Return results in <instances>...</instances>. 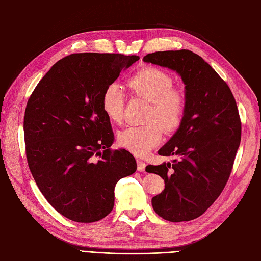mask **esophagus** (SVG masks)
Listing matches in <instances>:
<instances>
[{
	"instance_id": "obj_1",
	"label": "esophagus",
	"mask_w": 261,
	"mask_h": 261,
	"mask_svg": "<svg viewBox=\"0 0 261 261\" xmlns=\"http://www.w3.org/2000/svg\"><path fill=\"white\" fill-rule=\"evenodd\" d=\"M137 170L139 172H145L146 170V163L141 160H137Z\"/></svg>"
}]
</instances>
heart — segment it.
I'll return each mask as SVG.
<instances>
[{
	"mask_svg": "<svg viewBox=\"0 0 261 261\" xmlns=\"http://www.w3.org/2000/svg\"><path fill=\"white\" fill-rule=\"evenodd\" d=\"M132 93L150 101L146 121L143 126H128L117 134V143L138 156L146 155L160 143L163 129L172 132L177 128L183 118L186 99L184 93L172 88L170 74L155 67L143 68L127 81ZM125 92L116 84L107 86L101 98V108L113 123H121L124 114Z\"/></svg>",
	"mask_w": 261,
	"mask_h": 261,
	"instance_id": "1",
	"label": "heart"
}]
</instances>
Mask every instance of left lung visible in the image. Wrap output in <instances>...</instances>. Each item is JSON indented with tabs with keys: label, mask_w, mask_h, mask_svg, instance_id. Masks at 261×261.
Wrapping results in <instances>:
<instances>
[{
	"label": "left lung",
	"mask_w": 261,
	"mask_h": 261,
	"mask_svg": "<svg viewBox=\"0 0 261 261\" xmlns=\"http://www.w3.org/2000/svg\"><path fill=\"white\" fill-rule=\"evenodd\" d=\"M146 63L167 67L185 85L186 108L179 127L160 155L176 159L148 165L164 179L152 208L171 222L200 217L222 193L241 141L238 106L226 83L198 54L189 50L149 53Z\"/></svg>",
	"instance_id": "1"
}]
</instances>
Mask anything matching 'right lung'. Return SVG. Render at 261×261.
<instances>
[{"mask_svg": "<svg viewBox=\"0 0 261 261\" xmlns=\"http://www.w3.org/2000/svg\"><path fill=\"white\" fill-rule=\"evenodd\" d=\"M138 55L76 53L60 60L39 82L23 118L26 155L42 195L62 216L91 223L114 206V188L137 170L114 141L101 98Z\"/></svg>", "mask_w": 261, "mask_h": 261, "instance_id": "1", "label": "right lung"}]
</instances>
